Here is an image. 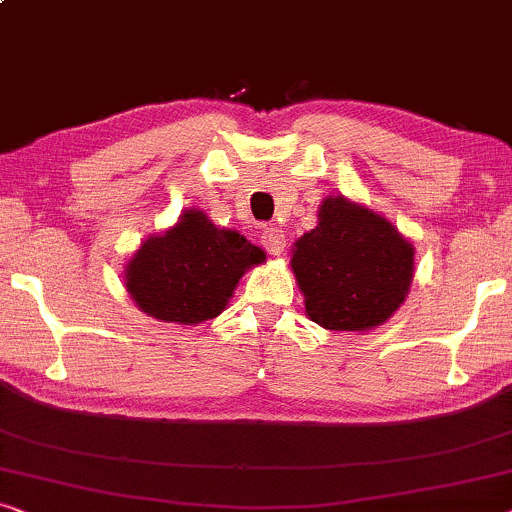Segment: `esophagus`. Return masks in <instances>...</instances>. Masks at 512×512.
Segmentation results:
<instances>
[{
	"instance_id": "esophagus-1",
	"label": "esophagus",
	"mask_w": 512,
	"mask_h": 512,
	"mask_svg": "<svg viewBox=\"0 0 512 512\" xmlns=\"http://www.w3.org/2000/svg\"><path fill=\"white\" fill-rule=\"evenodd\" d=\"M262 246L266 248V253L273 255V257L283 255V250L287 246L283 229H280V227H266L262 232Z\"/></svg>"
}]
</instances>
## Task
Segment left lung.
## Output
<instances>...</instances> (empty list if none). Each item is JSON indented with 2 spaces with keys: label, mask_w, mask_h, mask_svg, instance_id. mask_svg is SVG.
Segmentation results:
<instances>
[{
  "label": "left lung",
  "mask_w": 512,
  "mask_h": 512,
  "mask_svg": "<svg viewBox=\"0 0 512 512\" xmlns=\"http://www.w3.org/2000/svg\"><path fill=\"white\" fill-rule=\"evenodd\" d=\"M290 266L315 325L362 334L385 325L406 301L415 248L385 215L329 194L318 225L294 241Z\"/></svg>",
  "instance_id": "1"
}]
</instances>
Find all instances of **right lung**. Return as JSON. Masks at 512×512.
I'll return each mask as SVG.
<instances>
[{"label":"right lung","mask_w":512,"mask_h":512,"mask_svg":"<svg viewBox=\"0 0 512 512\" xmlns=\"http://www.w3.org/2000/svg\"><path fill=\"white\" fill-rule=\"evenodd\" d=\"M264 259L236 229L187 208L174 227L141 243L125 266V290L150 318L201 325L225 311L243 273Z\"/></svg>","instance_id":"1"}]
</instances>
